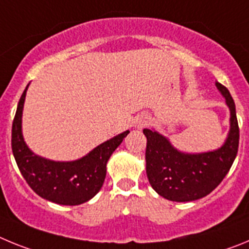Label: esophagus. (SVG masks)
<instances>
[{
	"label": "esophagus",
	"mask_w": 249,
	"mask_h": 249,
	"mask_svg": "<svg viewBox=\"0 0 249 249\" xmlns=\"http://www.w3.org/2000/svg\"><path fill=\"white\" fill-rule=\"evenodd\" d=\"M148 123H149L148 116H147V114H141L140 117H137V120H136L135 126L141 129V128H143V127H146Z\"/></svg>",
	"instance_id": "34e87169"
}]
</instances>
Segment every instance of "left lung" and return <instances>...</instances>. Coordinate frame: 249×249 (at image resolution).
Returning <instances> with one entry per match:
<instances>
[{
  "label": "left lung",
  "mask_w": 249,
  "mask_h": 249,
  "mask_svg": "<svg viewBox=\"0 0 249 249\" xmlns=\"http://www.w3.org/2000/svg\"><path fill=\"white\" fill-rule=\"evenodd\" d=\"M215 87L230 108V132L219 148L186 153L176 148L156 129L144 128L147 137L146 172L152 188L173 202H191L206 197L218 186L232 167L238 152L239 128L236 105L223 85Z\"/></svg>",
  "instance_id": "left-lung-1"
}]
</instances>
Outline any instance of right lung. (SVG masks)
Segmentation results:
<instances>
[{"label":"right lung","mask_w":249,"mask_h":249,"mask_svg":"<svg viewBox=\"0 0 249 249\" xmlns=\"http://www.w3.org/2000/svg\"><path fill=\"white\" fill-rule=\"evenodd\" d=\"M22 93L12 123V152L19 172L28 186L42 198L63 206H77L93 198L106 178L109 157L129 133L124 131L74 160H52L35 155L22 135V112L26 92Z\"/></svg>","instance_id":"1"}]
</instances>
